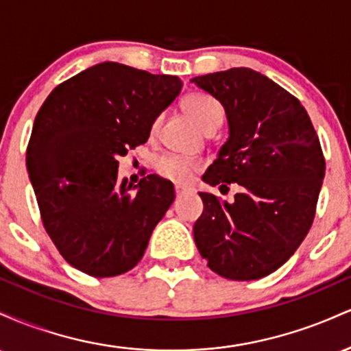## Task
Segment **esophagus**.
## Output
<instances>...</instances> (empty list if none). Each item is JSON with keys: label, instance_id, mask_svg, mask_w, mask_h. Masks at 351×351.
I'll return each mask as SVG.
<instances>
[{"label": "esophagus", "instance_id": "34e87169", "mask_svg": "<svg viewBox=\"0 0 351 351\" xmlns=\"http://www.w3.org/2000/svg\"><path fill=\"white\" fill-rule=\"evenodd\" d=\"M175 193H176V198H180V196L186 195L188 189H186V188H183V186H176V188H175Z\"/></svg>", "mask_w": 351, "mask_h": 351}]
</instances>
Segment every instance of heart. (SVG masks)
<instances>
[{
  "label": "heart",
  "instance_id": "b5f03b06",
  "mask_svg": "<svg viewBox=\"0 0 351 351\" xmlns=\"http://www.w3.org/2000/svg\"><path fill=\"white\" fill-rule=\"evenodd\" d=\"M183 108L199 128L206 127L211 122H221L223 117V108H221L217 100L209 97L206 94H189L183 99ZM156 130V123H153L152 134ZM201 168V163L195 158H186V156L167 155L156 162V173L163 178L175 181V183L184 184L193 178L196 171Z\"/></svg>",
  "mask_w": 351,
  "mask_h": 351
}]
</instances>
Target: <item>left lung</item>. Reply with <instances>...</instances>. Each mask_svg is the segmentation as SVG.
I'll use <instances>...</instances> for the list:
<instances>
[{
	"label": "left lung",
	"instance_id": "1",
	"mask_svg": "<svg viewBox=\"0 0 351 351\" xmlns=\"http://www.w3.org/2000/svg\"><path fill=\"white\" fill-rule=\"evenodd\" d=\"M191 82L219 100L229 128L203 181L239 184L232 203L199 193L195 243L221 277L261 279L287 263L312 226L325 176L320 142L299 100L261 72L232 67Z\"/></svg>",
	"mask_w": 351,
	"mask_h": 351
}]
</instances>
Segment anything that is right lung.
<instances>
[{"label":"right lung","instance_id":"right-lung-1","mask_svg":"<svg viewBox=\"0 0 351 351\" xmlns=\"http://www.w3.org/2000/svg\"><path fill=\"white\" fill-rule=\"evenodd\" d=\"M180 77L100 62L59 84L36 115L26 167L47 234L72 267L114 277L143 257L175 201L168 180H119V156L150 136Z\"/></svg>","mask_w":351,"mask_h":351}]
</instances>
